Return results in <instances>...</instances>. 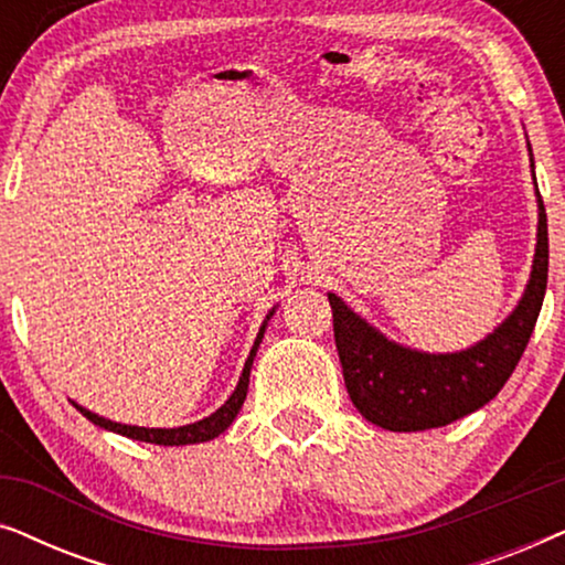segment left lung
I'll return each mask as SVG.
<instances>
[{"label": "left lung", "mask_w": 565, "mask_h": 565, "mask_svg": "<svg viewBox=\"0 0 565 565\" xmlns=\"http://www.w3.org/2000/svg\"><path fill=\"white\" fill-rule=\"evenodd\" d=\"M530 149V141H527ZM532 180L535 161L530 149ZM537 244L520 303L481 342L460 352H422L393 342L329 292L344 385L358 412L388 431H424L489 404L514 373L543 308L547 288V218L537 192Z\"/></svg>", "instance_id": "8db88e82"}]
</instances>
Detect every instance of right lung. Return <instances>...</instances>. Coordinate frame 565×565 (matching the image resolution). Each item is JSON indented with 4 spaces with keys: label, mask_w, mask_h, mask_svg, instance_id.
Returning <instances> with one entry per match:
<instances>
[{
    "label": "right lung",
    "mask_w": 565,
    "mask_h": 565,
    "mask_svg": "<svg viewBox=\"0 0 565 565\" xmlns=\"http://www.w3.org/2000/svg\"><path fill=\"white\" fill-rule=\"evenodd\" d=\"M277 308V306H275ZM275 308L267 313V319L262 321L259 327V334L254 339V347L249 352V358L244 362V370H242V377H238L234 393H231L226 404L221 408H215L211 416H205V419L200 422H192V424H184V427H172V429H161V427H134V424H120V422H110L105 419V416H99L95 412H89V408H84L79 404H72L76 406V412L82 416H87L92 424H97V427H103L107 431H115V435H122V437H130V439H138V443H151V445H164V447H180V445H198V443H207V439H215L218 435H223L231 427V422L236 419V414L242 412L244 406V398H246V391H249V373H252V365H254V358H257V350L262 344V337H265V329H267V321L275 316Z\"/></svg>",
    "instance_id": "add662e5"
}]
</instances>
